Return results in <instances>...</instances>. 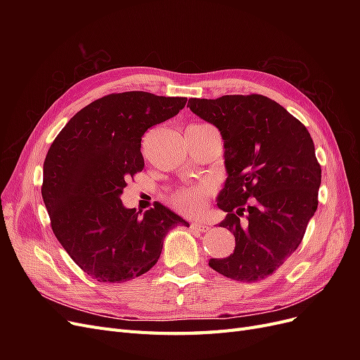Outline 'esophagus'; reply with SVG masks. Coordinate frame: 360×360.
<instances>
[{"label":"esophagus","instance_id":"34e87169","mask_svg":"<svg viewBox=\"0 0 360 360\" xmlns=\"http://www.w3.org/2000/svg\"><path fill=\"white\" fill-rule=\"evenodd\" d=\"M191 228L195 231H207V230H209V225H205L202 222H192Z\"/></svg>","mask_w":360,"mask_h":360}]
</instances>
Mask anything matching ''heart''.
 I'll use <instances>...</instances> for the list:
<instances>
[{"instance_id": "heart-1", "label": "heart", "mask_w": 360, "mask_h": 360, "mask_svg": "<svg viewBox=\"0 0 360 360\" xmlns=\"http://www.w3.org/2000/svg\"><path fill=\"white\" fill-rule=\"evenodd\" d=\"M204 126V124H200ZM212 193V186L207 183L198 184V186H189L180 189L172 198V204L183 214H200L205 209V201Z\"/></svg>"}]
</instances>
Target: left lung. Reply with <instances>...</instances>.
I'll return each mask as SVG.
<instances>
[{
  "mask_svg": "<svg viewBox=\"0 0 360 360\" xmlns=\"http://www.w3.org/2000/svg\"><path fill=\"white\" fill-rule=\"evenodd\" d=\"M193 114L222 135L228 177L217 197L219 226L236 237L234 252L209 266L226 278L270 276L302 242L319 205L321 167L312 138L284 106L261 94L189 99Z\"/></svg>",
  "mask_w": 360,
  "mask_h": 360,
  "instance_id": "1",
  "label": "left lung"
}]
</instances>
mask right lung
Listing matches in <instances>:
<instances>
[{
  "label": "right lung",
  "instance_id": "right-lung-1",
  "mask_svg": "<svg viewBox=\"0 0 360 360\" xmlns=\"http://www.w3.org/2000/svg\"><path fill=\"white\" fill-rule=\"evenodd\" d=\"M186 97L112 93L76 112L53 139L43 163L41 197L52 231L70 258L99 282L144 275L176 225L189 224L165 205L126 209L120 195L144 168L141 139L177 115Z\"/></svg>",
  "mask_w": 360,
  "mask_h": 360
}]
</instances>
